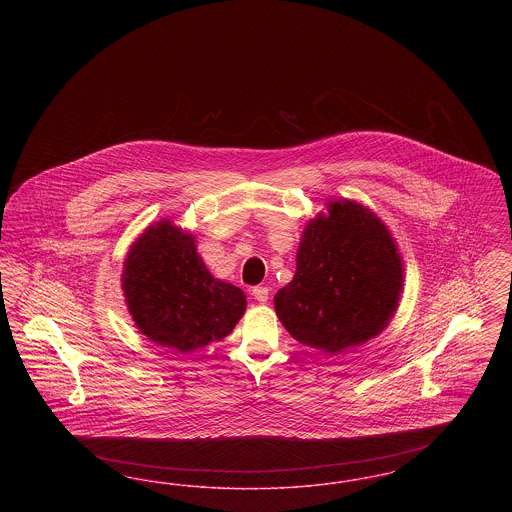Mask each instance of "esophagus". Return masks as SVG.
<instances>
[{
	"label": "esophagus",
	"instance_id": "1",
	"mask_svg": "<svg viewBox=\"0 0 512 512\" xmlns=\"http://www.w3.org/2000/svg\"><path fill=\"white\" fill-rule=\"evenodd\" d=\"M268 290L267 286H257V288H253V297L259 301V303H267L268 299Z\"/></svg>",
	"mask_w": 512,
	"mask_h": 512
}]
</instances>
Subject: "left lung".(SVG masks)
Returning a JSON list of instances; mask_svg holds the SVG:
<instances>
[{
  "mask_svg": "<svg viewBox=\"0 0 512 512\" xmlns=\"http://www.w3.org/2000/svg\"><path fill=\"white\" fill-rule=\"evenodd\" d=\"M326 209L305 226L293 280L274 295V309L295 340L338 355L390 324L403 263L370 209L349 199L328 201Z\"/></svg>",
  "mask_w": 512,
  "mask_h": 512,
  "instance_id": "8db88e82",
  "label": "left lung"
}]
</instances>
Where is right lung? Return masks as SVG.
Returning <instances> with one entry per match:
<instances>
[{
  "label": "right lung",
  "mask_w": 512,
  "mask_h": 512,
  "mask_svg": "<svg viewBox=\"0 0 512 512\" xmlns=\"http://www.w3.org/2000/svg\"><path fill=\"white\" fill-rule=\"evenodd\" d=\"M122 292L138 330L178 353L226 338L247 305L240 288L213 278L194 236L169 219L151 224L130 247Z\"/></svg>",
  "instance_id": "add662e5"
}]
</instances>
